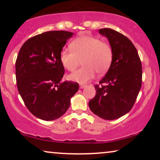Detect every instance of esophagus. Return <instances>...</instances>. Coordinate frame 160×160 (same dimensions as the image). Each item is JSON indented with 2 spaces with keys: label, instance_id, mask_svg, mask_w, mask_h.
Instances as JSON below:
<instances>
[{
  "label": "esophagus",
  "instance_id": "1",
  "mask_svg": "<svg viewBox=\"0 0 160 160\" xmlns=\"http://www.w3.org/2000/svg\"><path fill=\"white\" fill-rule=\"evenodd\" d=\"M85 87H86V84H80V88H81V89L84 88Z\"/></svg>",
  "mask_w": 160,
  "mask_h": 160
}]
</instances>
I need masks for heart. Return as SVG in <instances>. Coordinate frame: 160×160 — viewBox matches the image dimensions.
Instances as JSON below:
<instances>
[{
    "mask_svg": "<svg viewBox=\"0 0 160 160\" xmlns=\"http://www.w3.org/2000/svg\"><path fill=\"white\" fill-rule=\"evenodd\" d=\"M71 49L60 52V62L65 69L73 71L82 60L84 66L69 75L71 81L85 83L95 77L96 72L103 74L108 71L113 60L112 48L109 43L98 37L84 36L74 39Z\"/></svg>",
    "mask_w": 160,
    "mask_h": 160,
    "instance_id": "heart-1",
    "label": "heart"
}]
</instances>
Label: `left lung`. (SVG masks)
Here are the masks:
<instances>
[{"mask_svg": "<svg viewBox=\"0 0 160 160\" xmlns=\"http://www.w3.org/2000/svg\"><path fill=\"white\" fill-rule=\"evenodd\" d=\"M99 32L108 39L113 60L106 76L95 84L96 95L89 102L98 117L113 120L131 110L142 84V65L136 48L125 36L110 28Z\"/></svg>", "mask_w": 160, "mask_h": 160, "instance_id": "left-lung-1", "label": "left lung"}]
</instances>
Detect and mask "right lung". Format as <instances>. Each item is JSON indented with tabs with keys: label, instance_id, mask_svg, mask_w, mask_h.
<instances>
[{
	"label": "right lung",
	"instance_id": "obj_1",
	"mask_svg": "<svg viewBox=\"0 0 160 160\" xmlns=\"http://www.w3.org/2000/svg\"><path fill=\"white\" fill-rule=\"evenodd\" d=\"M73 35L64 30L38 34L26 41L17 55L19 93L30 112L42 120L52 121L64 114L79 88L76 82H60L65 68L60 54Z\"/></svg>",
	"mask_w": 160,
	"mask_h": 160
}]
</instances>
